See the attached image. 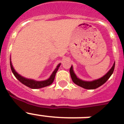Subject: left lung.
I'll return each instance as SVG.
<instances>
[{
	"label": "left lung",
	"mask_w": 124,
	"mask_h": 124,
	"mask_svg": "<svg viewBox=\"0 0 124 124\" xmlns=\"http://www.w3.org/2000/svg\"><path fill=\"white\" fill-rule=\"evenodd\" d=\"M115 66V62H114L113 66H112L111 70L104 77H102V78H100L99 79L94 80H93V81H84L82 80L79 79L77 77L75 74V73H74L72 66L71 67V68H70V75H71V77L73 82L75 84L78 85V86H80L82 87H83V88L87 89H94L98 88L100 86H101L102 85L104 84V83L106 82L109 78V77L111 76V75L113 74V73L114 71Z\"/></svg>",
	"instance_id": "1"
}]
</instances>
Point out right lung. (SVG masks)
I'll return each mask as SVG.
<instances>
[{
  "instance_id": "1",
  "label": "right lung",
  "mask_w": 124,
  "mask_h": 124,
  "mask_svg": "<svg viewBox=\"0 0 124 124\" xmlns=\"http://www.w3.org/2000/svg\"><path fill=\"white\" fill-rule=\"evenodd\" d=\"M60 64H59L58 66H56V68L54 70V71L53 72V73L51 74V75L50 76V77L48 79L44 80V81H36L32 79H28L26 78H24L20 75L15 70V69L13 67V65L11 64V58H10V66H11V71L13 72V73L15 75V77L17 78V79L20 82L23 84L24 85H26V86L29 87L31 89H39L42 88V87H44L48 86L49 85H51L53 82L56 75V73L57 71L58 70V68L60 67Z\"/></svg>"
}]
</instances>
